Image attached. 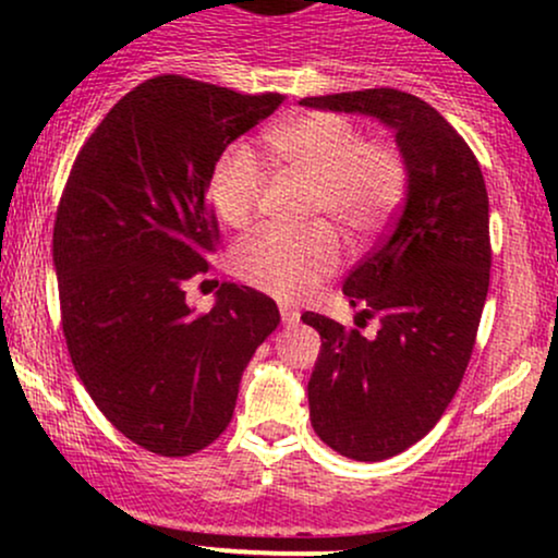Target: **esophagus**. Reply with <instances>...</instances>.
I'll return each mask as SVG.
<instances>
[{
    "mask_svg": "<svg viewBox=\"0 0 558 558\" xmlns=\"http://www.w3.org/2000/svg\"><path fill=\"white\" fill-rule=\"evenodd\" d=\"M280 317H283L286 328H293V325H299V312L293 310V306H288V304L280 306Z\"/></svg>",
    "mask_w": 558,
    "mask_h": 558,
    "instance_id": "esophagus-1",
    "label": "esophagus"
}]
</instances>
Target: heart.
I'll return each mask as SVG.
<instances>
[{"label":"heart","mask_w":558,"mask_h":558,"mask_svg":"<svg viewBox=\"0 0 558 558\" xmlns=\"http://www.w3.org/2000/svg\"><path fill=\"white\" fill-rule=\"evenodd\" d=\"M272 151L280 162L312 181L310 215L330 217L351 241H369L388 226L407 194V162L390 141L364 138L343 114L312 112L272 128ZM267 172L246 146H233L217 162L213 202L233 228L254 220ZM341 265V241L328 222L304 230L270 228L241 241L233 270L270 296H310Z\"/></svg>","instance_id":"obj_1"}]
</instances>
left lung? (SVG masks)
<instances>
[{
    "label": "left lung",
    "mask_w": 558,
    "mask_h": 558,
    "mask_svg": "<svg viewBox=\"0 0 558 558\" xmlns=\"http://www.w3.org/2000/svg\"><path fill=\"white\" fill-rule=\"evenodd\" d=\"M299 105L380 120L407 162L399 220L343 283L356 319L380 328L367 338L301 315L323 338L306 386L312 427L341 457L383 462L433 430L470 364L490 283L488 191L466 141L420 96L364 88Z\"/></svg>",
    "instance_id": "obj_1"
}]
</instances>
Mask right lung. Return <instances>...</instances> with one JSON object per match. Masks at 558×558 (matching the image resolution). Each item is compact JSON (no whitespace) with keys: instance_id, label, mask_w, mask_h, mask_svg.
Listing matches in <instances>:
<instances>
[{"instance_id":"add662e5","label":"right lung","mask_w":558,"mask_h":558,"mask_svg":"<svg viewBox=\"0 0 558 558\" xmlns=\"http://www.w3.org/2000/svg\"><path fill=\"white\" fill-rule=\"evenodd\" d=\"M283 105L183 75L138 83L96 125L57 207L52 257L70 360L99 412L159 457L220 438L275 301L222 283L196 315L189 280L220 230L207 198L228 144Z\"/></svg>"}]
</instances>
